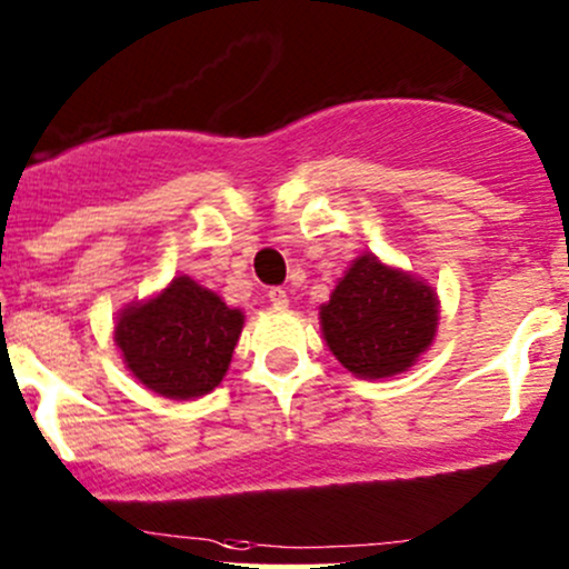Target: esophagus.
Returning <instances> with one entry per match:
<instances>
[{"instance_id":"34e87169","label":"esophagus","mask_w":569,"mask_h":569,"mask_svg":"<svg viewBox=\"0 0 569 569\" xmlns=\"http://www.w3.org/2000/svg\"><path fill=\"white\" fill-rule=\"evenodd\" d=\"M267 297H270V302H272L278 310L289 308V295H286V291L280 289V286H274V289H270V295H267Z\"/></svg>"}]
</instances>
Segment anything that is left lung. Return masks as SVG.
I'll list each match as a JSON object with an SVG mask.
<instances>
[{
    "mask_svg": "<svg viewBox=\"0 0 569 569\" xmlns=\"http://www.w3.org/2000/svg\"><path fill=\"white\" fill-rule=\"evenodd\" d=\"M329 351L356 378L383 380L408 372L429 351L440 323V297L413 272L376 253L356 256L318 308Z\"/></svg>",
    "mask_w": 569,
    "mask_h": 569,
    "instance_id": "left-lung-1",
    "label": "left lung"
}]
</instances>
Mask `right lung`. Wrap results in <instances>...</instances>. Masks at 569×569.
I'll return each instance as SVG.
<instances>
[{"label":"right lung","mask_w":569,"mask_h":569,"mask_svg":"<svg viewBox=\"0 0 569 569\" xmlns=\"http://www.w3.org/2000/svg\"><path fill=\"white\" fill-rule=\"evenodd\" d=\"M240 308L189 274L161 291L127 305L116 316V340L137 383L164 399H199L216 389L232 365L242 335Z\"/></svg>","instance_id":"1"}]
</instances>
